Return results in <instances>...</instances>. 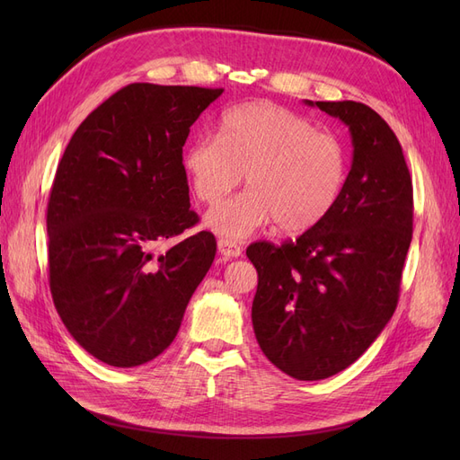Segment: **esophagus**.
I'll use <instances>...</instances> for the list:
<instances>
[{"label": "esophagus", "instance_id": "esophagus-1", "mask_svg": "<svg viewBox=\"0 0 460 460\" xmlns=\"http://www.w3.org/2000/svg\"><path fill=\"white\" fill-rule=\"evenodd\" d=\"M218 253L222 255V259H235V257H240L242 255V249H240V245L238 243H234V242H228V240H218Z\"/></svg>", "mask_w": 460, "mask_h": 460}]
</instances>
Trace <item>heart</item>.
<instances>
[{
  "label": "heart",
  "instance_id": "obj_1",
  "mask_svg": "<svg viewBox=\"0 0 460 460\" xmlns=\"http://www.w3.org/2000/svg\"><path fill=\"white\" fill-rule=\"evenodd\" d=\"M198 199L217 205L242 182L249 188L207 215V226L243 240L276 220L297 234L320 225L338 205L349 157L336 136L270 102H252L220 117L218 137L199 136L184 153Z\"/></svg>",
  "mask_w": 460,
  "mask_h": 460
}]
</instances>
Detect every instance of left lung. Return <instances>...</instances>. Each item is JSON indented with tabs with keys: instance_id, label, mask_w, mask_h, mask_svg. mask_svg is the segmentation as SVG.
Returning a JSON list of instances; mask_svg holds the SVG:
<instances>
[{
	"instance_id": "obj_1",
	"label": "left lung",
	"mask_w": 460,
	"mask_h": 460,
	"mask_svg": "<svg viewBox=\"0 0 460 460\" xmlns=\"http://www.w3.org/2000/svg\"><path fill=\"white\" fill-rule=\"evenodd\" d=\"M351 134L353 161L332 213L280 247L257 242L255 338L274 367L297 380L345 370L394 316L412 240V182L387 122L365 103L309 102Z\"/></svg>"
}]
</instances>
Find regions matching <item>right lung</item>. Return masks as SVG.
I'll use <instances>...</instances> for the list:
<instances>
[{"label":"right lung","instance_id":"add662e5","mask_svg":"<svg viewBox=\"0 0 460 460\" xmlns=\"http://www.w3.org/2000/svg\"><path fill=\"white\" fill-rule=\"evenodd\" d=\"M222 92L130 84L92 111L63 153L48 203L49 288L71 336L105 365L161 355L211 269V232L178 238L199 220L182 147Z\"/></svg>","mask_w":460,"mask_h":460}]
</instances>
